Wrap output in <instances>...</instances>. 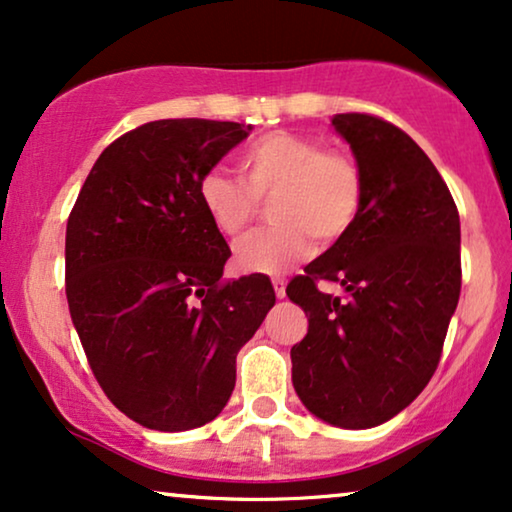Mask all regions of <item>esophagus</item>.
<instances>
[{
    "instance_id": "1",
    "label": "esophagus",
    "mask_w": 512,
    "mask_h": 512,
    "mask_svg": "<svg viewBox=\"0 0 512 512\" xmlns=\"http://www.w3.org/2000/svg\"><path fill=\"white\" fill-rule=\"evenodd\" d=\"M274 292H276L278 299L285 297V281H283V278H274Z\"/></svg>"
}]
</instances>
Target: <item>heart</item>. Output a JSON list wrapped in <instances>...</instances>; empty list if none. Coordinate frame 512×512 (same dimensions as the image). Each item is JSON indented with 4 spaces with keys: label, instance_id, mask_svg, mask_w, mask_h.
<instances>
[{
    "label": "heart",
    "instance_id": "heart-1",
    "mask_svg": "<svg viewBox=\"0 0 512 512\" xmlns=\"http://www.w3.org/2000/svg\"><path fill=\"white\" fill-rule=\"evenodd\" d=\"M241 182L208 170L196 196L210 224L238 238L269 199V229L234 248V267L243 274H283L313 252V239L332 245L349 234L363 210V173L349 154L323 149V142L292 131H271L238 154Z\"/></svg>",
    "mask_w": 512,
    "mask_h": 512
}]
</instances>
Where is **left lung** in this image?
I'll return each mask as SVG.
<instances>
[{"instance_id": "left-lung-1", "label": "left lung", "mask_w": 512, "mask_h": 512, "mask_svg": "<svg viewBox=\"0 0 512 512\" xmlns=\"http://www.w3.org/2000/svg\"><path fill=\"white\" fill-rule=\"evenodd\" d=\"M332 128L363 173V210L285 290L309 318L292 386L325 424L358 431L403 412L438 367L461 292V224L410 135L370 114H335ZM320 277L345 297L320 293Z\"/></svg>"}]
</instances>
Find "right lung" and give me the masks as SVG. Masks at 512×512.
Masks as SVG:
<instances>
[{
    "mask_svg": "<svg viewBox=\"0 0 512 512\" xmlns=\"http://www.w3.org/2000/svg\"><path fill=\"white\" fill-rule=\"evenodd\" d=\"M252 126L161 119L98 156L65 236L74 330L102 391L154 431L213 421L236 384V356L276 292L267 276L220 283L231 250L196 185Z\"/></svg>",
    "mask_w": 512,
    "mask_h": 512,
    "instance_id": "obj_1",
    "label": "right lung"
}]
</instances>
